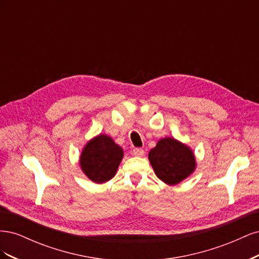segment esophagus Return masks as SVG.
Here are the masks:
<instances>
[{
	"instance_id": "1",
	"label": "esophagus",
	"mask_w": 259,
	"mask_h": 259,
	"mask_svg": "<svg viewBox=\"0 0 259 259\" xmlns=\"http://www.w3.org/2000/svg\"><path fill=\"white\" fill-rule=\"evenodd\" d=\"M133 154L136 156H143L145 154V151L142 148H134L133 149Z\"/></svg>"
}]
</instances>
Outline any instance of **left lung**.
<instances>
[{"mask_svg":"<svg viewBox=\"0 0 259 259\" xmlns=\"http://www.w3.org/2000/svg\"><path fill=\"white\" fill-rule=\"evenodd\" d=\"M149 161L155 175L168 185L180 183L189 176L195 167L192 151L174 138L159 140L149 152Z\"/></svg>","mask_w":259,"mask_h":259,"instance_id":"8db88e82","label":"left lung"}]
</instances>
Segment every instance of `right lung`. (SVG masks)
I'll return each instance as SVG.
<instances>
[{
  "instance_id": "1",
  "label": "right lung",
  "mask_w": 259,
  "mask_h": 259,
  "mask_svg": "<svg viewBox=\"0 0 259 259\" xmlns=\"http://www.w3.org/2000/svg\"><path fill=\"white\" fill-rule=\"evenodd\" d=\"M123 158L120 146L106 135H99L85 146L81 154V167L94 183H105L116 173Z\"/></svg>"
}]
</instances>
